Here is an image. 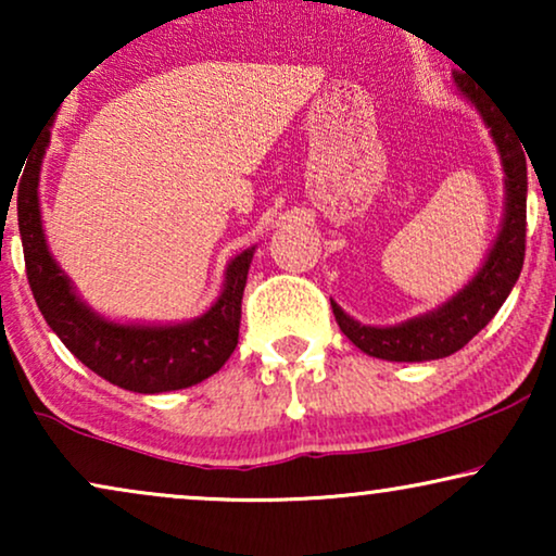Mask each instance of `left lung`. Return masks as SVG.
<instances>
[{"label":"left lung","mask_w":556,"mask_h":556,"mask_svg":"<svg viewBox=\"0 0 556 556\" xmlns=\"http://www.w3.org/2000/svg\"><path fill=\"white\" fill-rule=\"evenodd\" d=\"M460 93L481 111L485 126L501 151L506 172V215L496 245L491 248L478 276L453 295L445 306L413 321L387 326H362L331 301L333 316L344 337L364 354L387 362H428L451 356L468 344L496 316L519 280L527 253V149L514 126L498 113V105L476 86L468 75H455Z\"/></svg>","instance_id":"left-lung-1"}]
</instances>
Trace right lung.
<instances>
[{"label": "right lung", "mask_w": 556, "mask_h": 556, "mask_svg": "<svg viewBox=\"0 0 556 556\" xmlns=\"http://www.w3.org/2000/svg\"><path fill=\"white\" fill-rule=\"evenodd\" d=\"M50 134L45 131L35 159H29L20 181L17 219L25 250L27 283L37 308L60 341L105 382L124 390L156 394L185 390L219 371L238 346L240 303L245 291L253 250L227 265L225 288L207 314L177 326H124L96 316L78 295L58 263L52 261L42 235L37 177Z\"/></svg>", "instance_id": "obj_1"}]
</instances>
